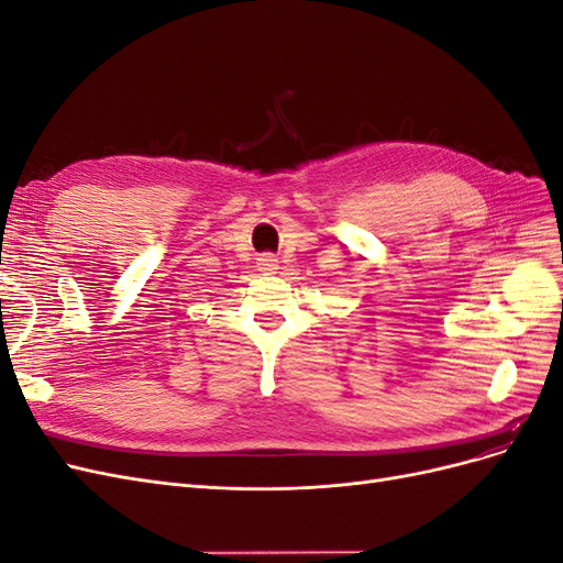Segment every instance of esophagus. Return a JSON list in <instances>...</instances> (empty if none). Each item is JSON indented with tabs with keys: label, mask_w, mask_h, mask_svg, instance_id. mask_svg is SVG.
<instances>
[{
	"label": "esophagus",
	"mask_w": 563,
	"mask_h": 563,
	"mask_svg": "<svg viewBox=\"0 0 563 563\" xmlns=\"http://www.w3.org/2000/svg\"><path fill=\"white\" fill-rule=\"evenodd\" d=\"M258 269L263 272V275H275V272L279 269V265H277V258H275V255L263 253L261 258H258Z\"/></svg>",
	"instance_id": "34e87169"
}]
</instances>
